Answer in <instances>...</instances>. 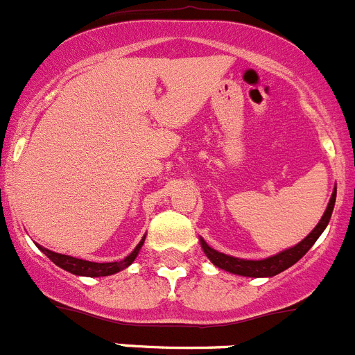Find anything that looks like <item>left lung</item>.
<instances>
[{
  "mask_svg": "<svg viewBox=\"0 0 355 355\" xmlns=\"http://www.w3.org/2000/svg\"><path fill=\"white\" fill-rule=\"evenodd\" d=\"M334 201H336V187L333 189V194H331V200L327 203L326 211L320 217L319 224L312 230V233L304 236L300 243H296L294 247L286 248L282 252L275 254V256L266 257V259H240V257L234 256H227V254L218 252L215 248H211L203 238H200L201 248H203V252L207 254L208 259L215 264L217 268L224 271H230L233 275H240V277H250V278H268V277H275V275L282 273L286 271L287 268H291L293 264H296L304 254L312 248V245L315 243L317 238L324 233V230L329 224L331 214H333L334 208Z\"/></svg>",
  "mask_w": 355,
  "mask_h": 355,
  "instance_id": "left-lung-1",
  "label": "left lung"
}]
</instances>
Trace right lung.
Here are the masks:
<instances>
[{"mask_svg": "<svg viewBox=\"0 0 355 355\" xmlns=\"http://www.w3.org/2000/svg\"><path fill=\"white\" fill-rule=\"evenodd\" d=\"M144 241L145 236L141 238L140 243L135 247V250H132L129 256H125L122 261H114V263H92V261L78 259V257L66 256V254L52 252V250L42 247V245H38V248L52 261V263L58 264L62 270L69 271V273L78 275V277H108V275H115L119 273V271L125 270L128 266H131L132 261L137 259V256L140 254V248L141 245H144Z\"/></svg>", "mask_w": 355, "mask_h": 355, "instance_id": "1", "label": "right lung"}]
</instances>
